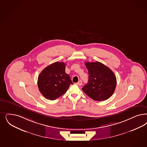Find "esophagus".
Returning a JSON list of instances; mask_svg holds the SVG:
<instances>
[{
	"label": "esophagus",
	"mask_w": 147,
	"mask_h": 147,
	"mask_svg": "<svg viewBox=\"0 0 147 147\" xmlns=\"http://www.w3.org/2000/svg\"><path fill=\"white\" fill-rule=\"evenodd\" d=\"M76 84H77L78 86H81V85H82V81L80 80V81H78V82H77Z\"/></svg>",
	"instance_id": "1"
}]
</instances>
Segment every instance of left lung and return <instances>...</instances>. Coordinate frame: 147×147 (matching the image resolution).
<instances>
[{"instance_id": "8db88e82", "label": "left lung", "mask_w": 147, "mask_h": 147, "mask_svg": "<svg viewBox=\"0 0 147 147\" xmlns=\"http://www.w3.org/2000/svg\"><path fill=\"white\" fill-rule=\"evenodd\" d=\"M88 81L82 91L96 101L105 100L111 96L116 87V77L113 72L101 62H87Z\"/></svg>"}]
</instances>
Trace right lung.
Masks as SVG:
<instances>
[{
	"label": "right lung",
	"mask_w": 147,
	"mask_h": 147,
	"mask_svg": "<svg viewBox=\"0 0 147 147\" xmlns=\"http://www.w3.org/2000/svg\"><path fill=\"white\" fill-rule=\"evenodd\" d=\"M66 64L56 62L47 66L38 77L37 85L46 99L53 100L65 93L71 84L70 76L65 72Z\"/></svg>",
	"instance_id": "add662e5"
}]
</instances>
